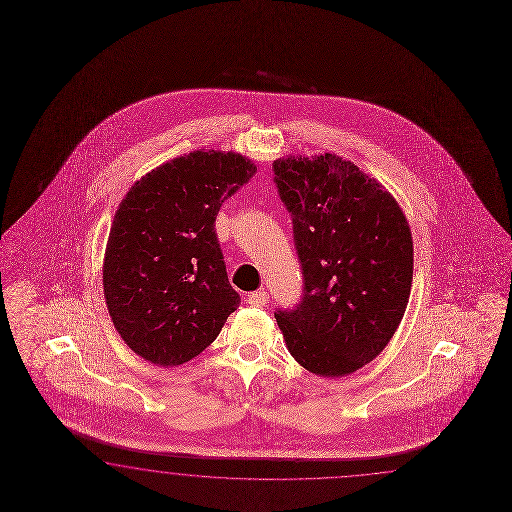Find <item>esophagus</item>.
<instances>
[{
	"mask_svg": "<svg viewBox=\"0 0 512 512\" xmlns=\"http://www.w3.org/2000/svg\"><path fill=\"white\" fill-rule=\"evenodd\" d=\"M268 292L266 291H255L248 294V302L251 305H257V307H263L268 304Z\"/></svg>",
	"mask_w": 512,
	"mask_h": 512,
	"instance_id": "1",
	"label": "esophagus"
}]
</instances>
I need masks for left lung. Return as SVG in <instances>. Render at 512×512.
Masks as SVG:
<instances>
[{"instance_id": "1", "label": "left lung", "mask_w": 512, "mask_h": 512, "mask_svg": "<svg viewBox=\"0 0 512 512\" xmlns=\"http://www.w3.org/2000/svg\"><path fill=\"white\" fill-rule=\"evenodd\" d=\"M291 212L304 296L276 320L292 358L318 376L373 361L401 324L414 240L397 199L354 162L324 152L274 162Z\"/></svg>"}]
</instances>
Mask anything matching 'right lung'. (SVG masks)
I'll return each mask as SVG.
<instances>
[{
  "mask_svg": "<svg viewBox=\"0 0 512 512\" xmlns=\"http://www.w3.org/2000/svg\"><path fill=\"white\" fill-rule=\"evenodd\" d=\"M257 166L238 152H190L134 182L115 212L104 298L130 350L160 367L199 356L240 304L214 231Z\"/></svg>",
  "mask_w": 512,
  "mask_h": 512,
  "instance_id": "add662e5",
  "label": "right lung"
}]
</instances>
